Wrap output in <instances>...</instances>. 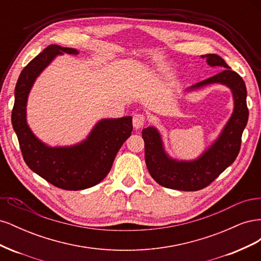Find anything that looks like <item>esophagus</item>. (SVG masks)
<instances>
[{
	"label": "esophagus",
	"instance_id": "obj_1",
	"mask_svg": "<svg viewBox=\"0 0 261 261\" xmlns=\"http://www.w3.org/2000/svg\"><path fill=\"white\" fill-rule=\"evenodd\" d=\"M146 123V116L143 113H136L133 116V125L136 129L143 127Z\"/></svg>",
	"mask_w": 261,
	"mask_h": 261
}]
</instances>
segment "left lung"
I'll return each instance as SVG.
<instances>
[{
  "instance_id": "left-lung-1",
  "label": "left lung",
  "mask_w": 261,
  "mask_h": 261,
  "mask_svg": "<svg viewBox=\"0 0 261 261\" xmlns=\"http://www.w3.org/2000/svg\"><path fill=\"white\" fill-rule=\"evenodd\" d=\"M208 65L224 68L208 80L193 85L187 90H196L211 84L227 86L233 93L234 111L218 139L198 159L176 161L165 153L161 136L154 127L141 132L145 141V160L150 175L163 187L177 191L195 192L211 184L238 156L242 134L248 121L246 86L243 78L231 70L224 60L217 54L201 55Z\"/></svg>"
}]
</instances>
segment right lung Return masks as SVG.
Listing matches in <instances>:
<instances>
[{"mask_svg":"<svg viewBox=\"0 0 261 261\" xmlns=\"http://www.w3.org/2000/svg\"><path fill=\"white\" fill-rule=\"evenodd\" d=\"M63 53L78 54V51L51 44L21 70L15 87L12 124L30 170L55 187L81 191L97 185L108 175L117 151L130 136L133 124L132 116L105 118L87 139L72 147H49L34 135L26 121L29 91L39 74Z\"/></svg>","mask_w":261,"mask_h":261,"instance_id":"obj_1","label":"right lung"}]
</instances>
